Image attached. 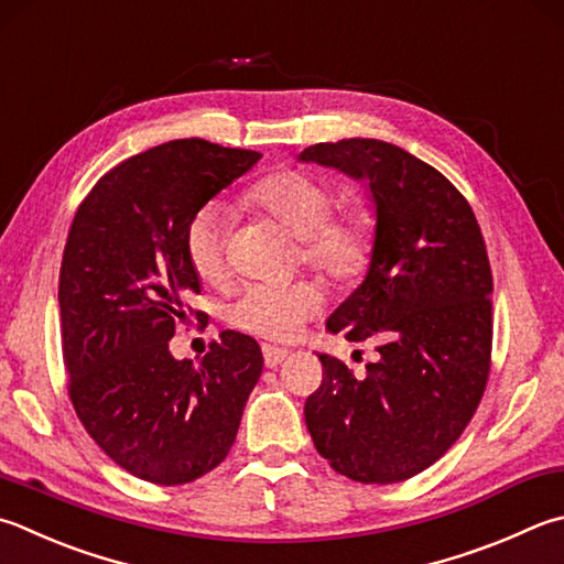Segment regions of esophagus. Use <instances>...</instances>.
I'll use <instances>...</instances> for the list:
<instances>
[{
  "label": "esophagus",
  "mask_w": 564,
  "mask_h": 564,
  "mask_svg": "<svg viewBox=\"0 0 564 564\" xmlns=\"http://www.w3.org/2000/svg\"><path fill=\"white\" fill-rule=\"evenodd\" d=\"M286 356H290V350H286V348H278V346H270V344L262 346V358H264V366H268V368H278Z\"/></svg>",
  "instance_id": "obj_1"
}]
</instances>
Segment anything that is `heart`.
I'll return each mask as SVG.
<instances>
[{
    "label": "heart",
    "mask_w": 564,
    "mask_h": 564,
    "mask_svg": "<svg viewBox=\"0 0 564 564\" xmlns=\"http://www.w3.org/2000/svg\"><path fill=\"white\" fill-rule=\"evenodd\" d=\"M246 200L284 226L300 240V260L332 284L364 278L376 252V216L366 204H336V188L302 169H280L254 182ZM228 210L204 204L194 210L184 230V252L206 284H220L228 274L226 260ZM324 294L312 280L290 284H248L228 304V322L240 332L290 341L302 324L318 314Z\"/></svg>",
    "instance_id": "obj_1"
}]
</instances>
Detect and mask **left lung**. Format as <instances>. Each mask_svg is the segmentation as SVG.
I'll use <instances>...</instances> for the list:
<instances>
[{"label": "left lung", "instance_id": "obj_1", "mask_svg": "<svg viewBox=\"0 0 564 564\" xmlns=\"http://www.w3.org/2000/svg\"><path fill=\"white\" fill-rule=\"evenodd\" d=\"M302 162L366 178L376 252L364 284L328 316L348 341L378 338V364L356 380L322 354L324 380L304 420L332 469L395 484L462 437L491 370L494 278L474 210L447 176L380 140L306 147Z\"/></svg>", "mask_w": 564, "mask_h": 564}]
</instances>
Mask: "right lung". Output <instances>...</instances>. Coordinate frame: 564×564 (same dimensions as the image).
I'll return each instance as SVG.
<instances>
[{
  "mask_svg": "<svg viewBox=\"0 0 564 564\" xmlns=\"http://www.w3.org/2000/svg\"><path fill=\"white\" fill-rule=\"evenodd\" d=\"M260 152L174 140L117 164L76 210L58 304L68 395L95 444L142 481L178 486L226 459L262 373L254 338L223 332L208 354H169L200 282L184 252L194 210Z\"/></svg>",
  "mask_w": 564,
  "mask_h": 564,
  "instance_id": "obj_1",
  "label": "right lung"
}]
</instances>
